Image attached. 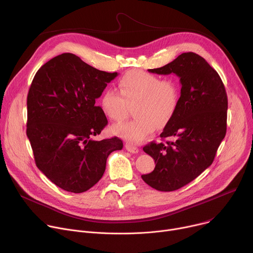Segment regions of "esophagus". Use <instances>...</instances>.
Masks as SVG:
<instances>
[{"instance_id": "obj_1", "label": "esophagus", "mask_w": 253, "mask_h": 253, "mask_svg": "<svg viewBox=\"0 0 253 253\" xmlns=\"http://www.w3.org/2000/svg\"><path fill=\"white\" fill-rule=\"evenodd\" d=\"M126 149L127 151H129V153H131V154H137L138 150H139L136 146H134V145H132L130 143H126Z\"/></svg>"}]
</instances>
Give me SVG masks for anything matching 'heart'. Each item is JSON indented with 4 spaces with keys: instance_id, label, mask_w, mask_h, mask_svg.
<instances>
[{
    "instance_id": "heart-1",
    "label": "heart",
    "mask_w": 253,
    "mask_h": 253,
    "mask_svg": "<svg viewBox=\"0 0 253 253\" xmlns=\"http://www.w3.org/2000/svg\"><path fill=\"white\" fill-rule=\"evenodd\" d=\"M120 92L106 88L99 97V106L106 117L114 122L123 121L128 112L127 105H134L136 118L112 127L113 133L130 143L142 141L153 132L157 124H167L173 116L180 96L179 84L172 79L143 71L132 70L119 81Z\"/></svg>"
}]
</instances>
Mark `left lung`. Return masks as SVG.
Instances as JSON below:
<instances>
[{
	"mask_svg": "<svg viewBox=\"0 0 253 253\" xmlns=\"http://www.w3.org/2000/svg\"><path fill=\"white\" fill-rule=\"evenodd\" d=\"M148 72L180 79L177 108L161 133L169 140L151 141L142 148L156 163L154 171L141 175L143 181L157 190L173 191L212 164L226 133L227 95L217 72L195 53H183Z\"/></svg>",
	"mask_w": 253,
	"mask_h": 253,
	"instance_id": "left-lung-1",
	"label": "left lung"
}]
</instances>
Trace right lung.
Here are the masks:
<instances>
[{"instance_id": "1", "label": "right lung", "mask_w": 253, "mask_h": 253, "mask_svg": "<svg viewBox=\"0 0 253 253\" xmlns=\"http://www.w3.org/2000/svg\"><path fill=\"white\" fill-rule=\"evenodd\" d=\"M118 73H107L70 53L37 72L27 97V135L38 169L64 190L81 193L106 170L111 153L123 148L115 136L94 140L108 125L95 99Z\"/></svg>"}]
</instances>
